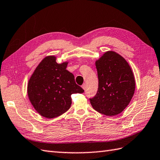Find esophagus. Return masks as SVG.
Here are the masks:
<instances>
[{
	"label": "esophagus",
	"mask_w": 160,
	"mask_h": 160,
	"mask_svg": "<svg viewBox=\"0 0 160 160\" xmlns=\"http://www.w3.org/2000/svg\"><path fill=\"white\" fill-rule=\"evenodd\" d=\"M82 88L84 89V90H86V88H87V85L85 84H83L82 85Z\"/></svg>",
	"instance_id": "obj_1"
}]
</instances>
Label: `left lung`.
<instances>
[{
  "label": "left lung",
  "mask_w": 160,
  "mask_h": 160,
  "mask_svg": "<svg viewBox=\"0 0 160 160\" xmlns=\"http://www.w3.org/2000/svg\"><path fill=\"white\" fill-rule=\"evenodd\" d=\"M99 84L92 108L107 116L121 113L128 106L135 91V80L130 66L121 55L108 51L95 62Z\"/></svg>",
  "instance_id": "obj_1"
}]
</instances>
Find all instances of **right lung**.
<instances>
[{
	"mask_svg": "<svg viewBox=\"0 0 160 160\" xmlns=\"http://www.w3.org/2000/svg\"><path fill=\"white\" fill-rule=\"evenodd\" d=\"M68 63L58 64L54 56L46 57L28 81L29 100L42 117L52 118L60 116L71 107V95L84 92L76 83L74 76L66 69Z\"/></svg>",
	"mask_w": 160,
	"mask_h": 160,
	"instance_id": "right-lung-1",
	"label": "right lung"
}]
</instances>
